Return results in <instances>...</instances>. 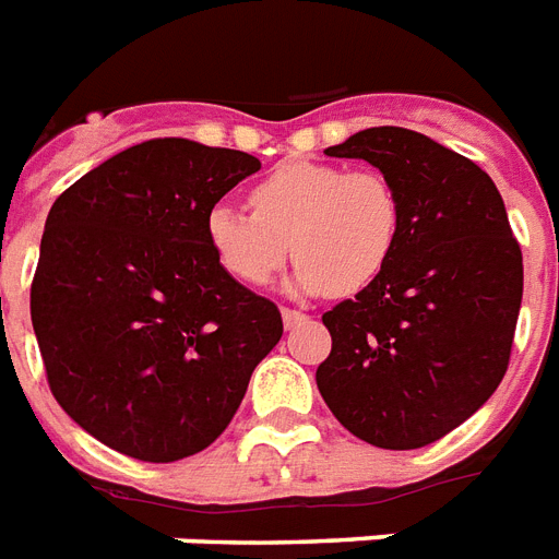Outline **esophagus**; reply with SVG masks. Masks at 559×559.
<instances>
[{
	"mask_svg": "<svg viewBox=\"0 0 559 559\" xmlns=\"http://www.w3.org/2000/svg\"><path fill=\"white\" fill-rule=\"evenodd\" d=\"M281 316H284V328H287V331H293V328H298V324L307 322V313H301V310H293V307H284V310H281Z\"/></svg>",
	"mask_w": 559,
	"mask_h": 559,
	"instance_id": "1",
	"label": "esophagus"
}]
</instances>
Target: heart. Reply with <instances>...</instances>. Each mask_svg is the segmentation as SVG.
Segmentation results:
<instances>
[{
  "label": "heart",
  "instance_id": "heart-1",
  "mask_svg": "<svg viewBox=\"0 0 559 559\" xmlns=\"http://www.w3.org/2000/svg\"><path fill=\"white\" fill-rule=\"evenodd\" d=\"M252 211L217 202L205 237L217 263L243 287H266L289 249L296 293L357 296L394 258L403 226L397 191L373 168L287 162L249 193Z\"/></svg>",
  "mask_w": 559,
  "mask_h": 559
}]
</instances>
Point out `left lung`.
Here are the masks:
<instances>
[{"label":"left lung","mask_w":559,"mask_h":559,"mask_svg":"<svg viewBox=\"0 0 559 559\" xmlns=\"http://www.w3.org/2000/svg\"><path fill=\"white\" fill-rule=\"evenodd\" d=\"M324 153L380 168L403 226L380 278L322 316L333 348L316 385L350 435L417 450L485 406L508 371L520 243L493 179L429 135L371 127Z\"/></svg>","instance_id":"1"}]
</instances>
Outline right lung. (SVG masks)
<instances>
[{
    "label": "right lung",
    "instance_id": "add662e5",
    "mask_svg": "<svg viewBox=\"0 0 559 559\" xmlns=\"http://www.w3.org/2000/svg\"><path fill=\"white\" fill-rule=\"evenodd\" d=\"M254 170L243 151L151 139L48 211L31 322L55 400L109 450L151 464L205 450L278 345V307L205 237V214Z\"/></svg>",
    "mask_w": 559,
    "mask_h": 559
}]
</instances>
